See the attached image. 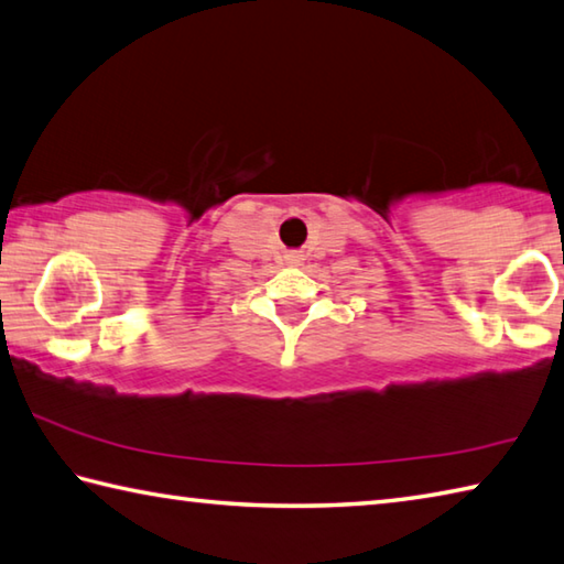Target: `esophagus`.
Masks as SVG:
<instances>
[{
  "instance_id": "esophagus-1",
  "label": "esophagus",
  "mask_w": 564,
  "mask_h": 564,
  "mask_svg": "<svg viewBox=\"0 0 564 564\" xmlns=\"http://www.w3.org/2000/svg\"><path fill=\"white\" fill-rule=\"evenodd\" d=\"M289 261H291V263H295V261H299V256L291 253V256H289Z\"/></svg>"
}]
</instances>
